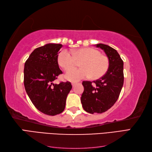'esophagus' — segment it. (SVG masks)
Wrapping results in <instances>:
<instances>
[{
  "mask_svg": "<svg viewBox=\"0 0 152 152\" xmlns=\"http://www.w3.org/2000/svg\"><path fill=\"white\" fill-rule=\"evenodd\" d=\"M76 84H77V82H72V87H74V86H75Z\"/></svg>",
  "mask_w": 152,
  "mask_h": 152,
  "instance_id": "esophagus-1",
  "label": "esophagus"
}]
</instances>
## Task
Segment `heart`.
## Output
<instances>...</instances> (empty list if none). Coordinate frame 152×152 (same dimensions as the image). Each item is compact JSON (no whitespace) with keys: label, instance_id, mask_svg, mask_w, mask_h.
<instances>
[{"label":"heart","instance_id":"b5f03b06","mask_svg":"<svg viewBox=\"0 0 152 152\" xmlns=\"http://www.w3.org/2000/svg\"><path fill=\"white\" fill-rule=\"evenodd\" d=\"M69 51L63 50L58 56V63L64 70H69L80 61L79 69L68 71L65 78L70 81H78L90 76L98 79L104 75L109 68V60L101 51L93 48H82Z\"/></svg>","mask_w":152,"mask_h":152}]
</instances>
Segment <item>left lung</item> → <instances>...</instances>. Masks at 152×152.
I'll use <instances>...</instances> for the list:
<instances>
[{"instance_id": "8db88e82", "label": "left lung", "mask_w": 152, "mask_h": 152, "mask_svg": "<svg viewBox=\"0 0 152 152\" xmlns=\"http://www.w3.org/2000/svg\"><path fill=\"white\" fill-rule=\"evenodd\" d=\"M96 46L104 51L109 60V68L101 78L82 82L84 91L81 102L84 110L90 114H101L110 108L118 99L124 81V61L117 51L103 44Z\"/></svg>"}]
</instances>
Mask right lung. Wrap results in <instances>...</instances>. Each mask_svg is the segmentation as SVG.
Returning <instances> with one entry per match:
<instances>
[{
	"mask_svg": "<svg viewBox=\"0 0 152 152\" xmlns=\"http://www.w3.org/2000/svg\"><path fill=\"white\" fill-rule=\"evenodd\" d=\"M62 47V44H48L36 48L25 63V91L35 107L48 115L63 112L66 96L72 89L69 82L53 83L63 74L57 61Z\"/></svg>",
	"mask_w": 152,
	"mask_h": 152,
	"instance_id": "right-lung-1",
	"label": "right lung"
}]
</instances>
